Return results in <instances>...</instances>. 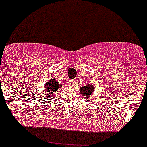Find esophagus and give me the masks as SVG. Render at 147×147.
<instances>
[{
  "instance_id": "esophagus-1",
  "label": "esophagus",
  "mask_w": 147,
  "mask_h": 147,
  "mask_svg": "<svg viewBox=\"0 0 147 147\" xmlns=\"http://www.w3.org/2000/svg\"><path fill=\"white\" fill-rule=\"evenodd\" d=\"M69 85H71V87H73V86H74L75 85V84H76V82H75V80H69Z\"/></svg>"
}]
</instances>
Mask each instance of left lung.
Segmentation results:
<instances>
[{
    "label": "left lung",
    "instance_id": "8db88e82",
    "mask_svg": "<svg viewBox=\"0 0 147 147\" xmlns=\"http://www.w3.org/2000/svg\"><path fill=\"white\" fill-rule=\"evenodd\" d=\"M80 93H82V95H83L86 98H89L93 94V92L94 91V87L91 85H88L87 84L85 86H83L82 88H80Z\"/></svg>",
    "mask_w": 147,
    "mask_h": 147
}]
</instances>
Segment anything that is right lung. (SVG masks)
<instances>
[{
  "instance_id": "add662e5",
  "label": "right lung",
  "mask_w": 147,
  "mask_h": 147,
  "mask_svg": "<svg viewBox=\"0 0 147 147\" xmlns=\"http://www.w3.org/2000/svg\"><path fill=\"white\" fill-rule=\"evenodd\" d=\"M62 87V85H59L58 82L56 81V80L53 79L51 80H49L47 82H45V93H44L42 97L44 96H46V98H50V97L53 96L54 95V93L56 91H57L59 88ZM46 94L47 96H45V95Z\"/></svg>"
}]
</instances>
